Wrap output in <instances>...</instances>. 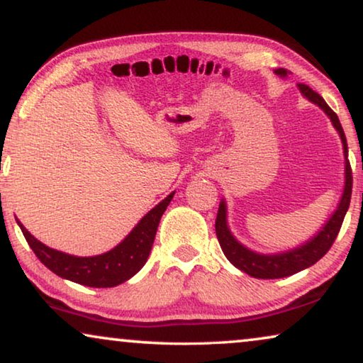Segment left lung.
Returning <instances> with one entry per match:
<instances>
[{
    "label": "left lung",
    "mask_w": 363,
    "mask_h": 363,
    "mask_svg": "<svg viewBox=\"0 0 363 363\" xmlns=\"http://www.w3.org/2000/svg\"><path fill=\"white\" fill-rule=\"evenodd\" d=\"M277 75L286 77L288 70L285 68H277ZM299 91L304 98H308L309 101L318 104L323 111L328 114L330 123L337 130L340 135V140H342L344 147V157H345V182H344V193L342 198L337 204V209H335L333 216L329 218L328 223L324 224V228L319 230V233L314 235L313 239H309L308 242L303 245L296 247L293 250L281 252V254H257V252L247 249L242 244L239 242L238 239L230 234L228 228V211H225V201L219 203L218 216H216V235L219 240L220 249H223L224 255L228 257V260L234 267H238L239 270L245 272L247 275L254 278H283L295 275V273L301 272L308 267L316 264L319 259H323L325 252L330 249V245L334 244L335 238H337L340 225H342V220L345 218V213H347L349 204H350V196H352V169L349 164V150H347V140H345V134L342 125L339 123L337 114H335L333 109L328 106V103L319 96L316 91H313L308 85H303L299 83L298 85Z\"/></svg>",
    "instance_id": "obj_1"
}]
</instances>
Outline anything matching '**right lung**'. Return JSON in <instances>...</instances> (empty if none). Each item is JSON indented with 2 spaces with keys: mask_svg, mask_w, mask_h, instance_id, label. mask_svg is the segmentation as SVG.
Wrapping results in <instances>:
<instances>
[{
  "mask_svg": "<svg viewBox=\"0 0 363 363\" xmlns=\"http://www.w3.org/2000/svg\"><path fill=\"white\" fill-rule=\"evenodd\" d=\"M173 194L175 191L162 199L155 208H152L119 245L106 254L94 257H77L50 249L39 242L19 220L18 224L38 259L55 275L85 286L111 288L128 281L144 267L149 259L162 214L165 213Z\"/></svg>",
  "mask_w": 363,
  "mask_h": 363,
  "instance_id": "1",
  "label": "right lung"
}]
</instances>
